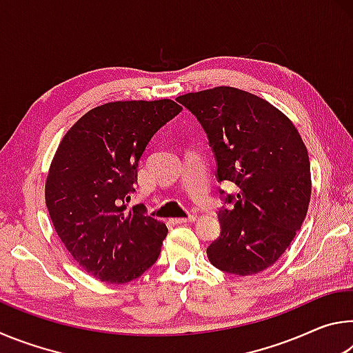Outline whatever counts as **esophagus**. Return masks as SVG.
Wrapping results in <instances>:
<instances>
[{
	"instance_id": "1",
	"label": "esophagus",
	"mask_w": 353,
	"mask_h": 353,
	"mask_svg": "<svg viewBox=\"0 0 353 353\" xmlns=\"http://www.w3.org/2000/svg\"><path fill=\"white\" fill-rule=\"evenodd\" d=\"M196 219H198V216H196V214H190V216H187V218H176V219H172V221H174L176 224H183V223H194Z\"/></svg>"
}]
</instances>
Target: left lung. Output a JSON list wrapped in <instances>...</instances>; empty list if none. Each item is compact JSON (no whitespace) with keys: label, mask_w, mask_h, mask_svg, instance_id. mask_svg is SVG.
Here are the masks:
<instances>
[{"label":"left lung","mask_w":353,"mask_h":353,"mask_svg":"<svg viewBox=\"0 0 353 353\" xmlns=\"http://www.w3.org/2000/svg\"><path fill=\"white\" fill-rule=\"evenodd\" d=\"M177 101L205 129L219 181L235 182L218 213L221 234L207 248L218 270L254 276L294 240L312 196L310 159L291 119L266 99L235 87L187 93Z\"/></svg>","instance_id":"8db88e82"}]
</instances>
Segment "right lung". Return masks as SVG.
I'll use <instances>...</instances> for the list:
<instances>
[{
  "label": "right lung",
  "instance_id": "obj_1",
  "mask_svg": "<svg viewBox=\"0 0 353 353\" xmlns=\"http://www.w3.org/2000/svg\"><path fill=\"white\" fill-rule=\"evenodd\" d=\"M182 107L172 99L115 101L82 115L63 135L45 182L56 234L92 277L121 285L159 259L168 229L140 205L126 212L149 140Z\"/></svg>",
  "mask_w": 353,
  "mask_h": 353
}]
</instances>
